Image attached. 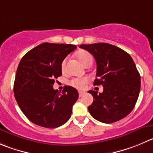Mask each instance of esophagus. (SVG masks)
I'll return each mask as SVG.
<instances>
[{"instance_id": "34e87169", "label": "esophagus", "mask_w": 153, "mask_h": 153, "mask_svg": "<svg viewBox=\"0 0 153 153\" xmlns=\"http://www.w3.org/2000/svg\"><path fill=\"white\" fill-rule=\"evenodd\" d=\"M84 94H85V92H84V91H79V97H82V96L84 95Z\"/></svg>"}]
</instances>
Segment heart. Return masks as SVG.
<instances>
[{"instance_id":"heart-1","label":"heart","mask_w":153,"mask_h":153,"mask_svg":"<svg viewBox=\"0 0 153 153\" xmlns=\"http://www.w3.org/2000/svg\"><path fill=\"white\" fill-rule=\"evenodd\" d=\"M76 57L79 59V62H81L82 65L85 66L86 64L89 62H92V56L88 52L85 50H80L76 53ZM67 59H65L62 63V69H65V64H66ZM88 82V79L87 77H79V78H74L70 81L69 83L73 85L75 88L78 89H83L85 88L86 84Z\"/></svg>"}]
</instances>
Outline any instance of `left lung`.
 <instances>
[{
  "label": "left lung",
  "mask_w": 153,
  "mask_h": 153,
  "mask_svg": "<svg viewBox=\"0 0 153 153\" xmlns=\"http://www.w3.org/2000/svg\"><path fill=\"white\" fill-rule=\"evenodd\" d=\"M94 56L97 64L94 85H103L102 93L90 90L94 101L88 110L104 123L117 122L134 107L140 90V76L133 59L123 49L106 43L79 46Z\"/></svg>",
  "instance_id": "obj_1"
}]
</instances>
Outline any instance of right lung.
I'll list each match as a JSON object with an SVG mask.
<instances>
[{"label":"right lung","instance_id":"add662e5","mask_svg":"<svg viewBox=\"0 0 153 153\" xmlns=\"http://www.w3.org/2000/svg\"><path fill=\"white\" fill-rule=\"evenodd\" d=\"M76 46L43 43L25 55L19 64L13 91L19 107L34 124L49 128L68 121L79 93L65 86L62 93L53 88L62 75V63Z\"/></svg>","mask_w":153,"mask_h":153}]
</instances>
